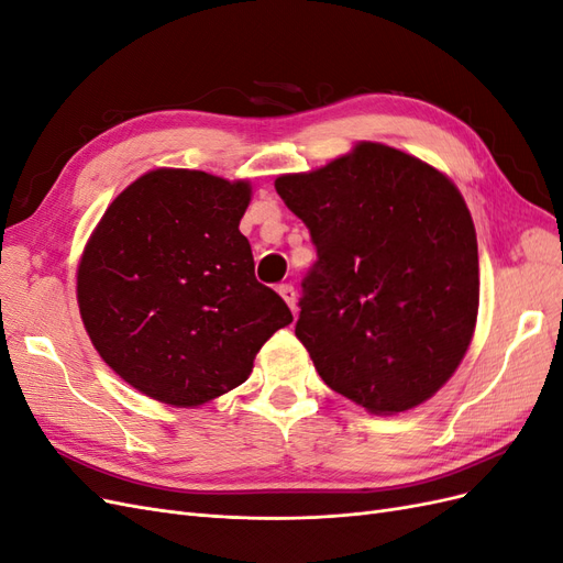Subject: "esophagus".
<instances>
[{
    "label": "esophagus",
    "mask_w": 563,
    "mask_h": 563,
    "mask_svg": "<svg viewBox=\"0 0 563 563\" xmlns=\"http://www.w3.org/2000/svg\"><path fill=\"white\" fill-rule=\"evenodd\" d=\"M279 296L286 300L288 308L296 310V288L291 284H282L279 286Z\"/></svg>",
    "instance_id": "34e87169"
}]
</instances>
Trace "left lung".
<instances>
[{"label":"left lung","mask_w":563,"mask_h":563,"mask_svg":"<svg viewBox=\"0 0 563 563\" xmlns=\"http://www.w3.org/2000/svg\"><path fill=\"white\" fill-rule=\"evenodd\" d=\"M275 190L317 261L302 279L296 335L331 389L371 413L430 399L463 360L479 310L472 216L437 168L360 143Z\"/></svg>","instance_id":"obj_1"}]
</instances>
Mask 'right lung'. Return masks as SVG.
I'll return each mask as SVG.
<instances>
[{"instance_id": "obj_1", "label": "right lung", "mask_w": 563, "mask_h": 563, "mask_svg": "<svg viewBox=\"0 0 563 563\" xmlns=\"http://www.w3.org/2000/svg\"><path fill=\"white\" fill-rule=\"evenodd\" d=\"M249 183L157 168L119 195L84 249L77 298L106 364L143 395L197 406L242 385L294 321L253 275Z\"/></svg>"}]
</instances>
